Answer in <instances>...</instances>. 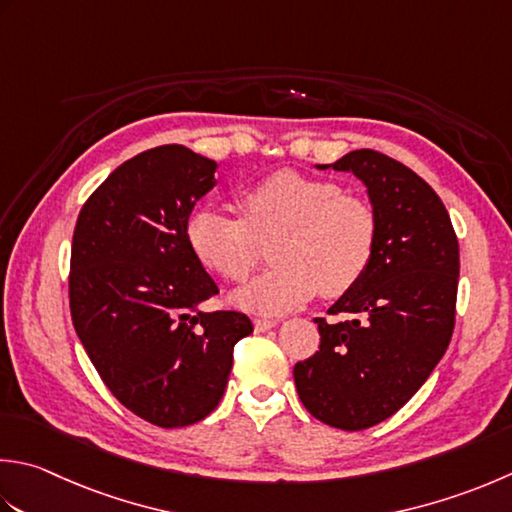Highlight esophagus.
Wrapping results in <instances>:
<instances>
[{
  "mask_svg": "<svg viewBox=\"0 0 512 512\" xmlns=\"http://www.w3.org/2000/svg\"><path fill=\"white\" fill-rule=\"evenodd\" d=\"M275 326H277L275 319H255V330H257V333H264V330H270V328H275Z\"/></svg>",
  "mask_w": 512,
  "mask_h": 512,
  "instance_id": "1",
  "label": "esophagus"
}]
</instances>
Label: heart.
<instances>
[{"label": "heart", "instance_id": "b5f03b06", "mask_svg": "<svg viewBox=\"0 0 512 512\" xmlns=\"http://www.w3.org/2000/svg\"><path fill=\"white\" fill-rule=\"evenodd\" d=\"M237 208L242 219L197 208L186 222V242L199 264L233 284L253 273L268 244L273 266L235 295V304L253 313H286L317 288L322 297H342L362 282L375 257L373 204L333 179L275 170L246 186Z\"/></svg>", "mask_w": 512, "mask_h": 512}]
</instances>
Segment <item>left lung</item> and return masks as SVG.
<instances>
[{
    "label": "left lung",
    "mask_w": 512,
    "mask_h": 512,
    "mask_svg": "<svg viewBox=\"0 0 512 512\" xmlns=\"http://www.w3.org/2000/svg\"><path fill=\"white\" fill-rule=\"evenodd\" d=\"M333 170L366 184L377 248L362 282L328 310L348 319L315 317L322 342L293 377L319 422L364 430L395 415L444 357L455 328L459 244L442 199L397 159L362 148Z\"/></svg>",
    "instance_id": "1"
}]
</instances>
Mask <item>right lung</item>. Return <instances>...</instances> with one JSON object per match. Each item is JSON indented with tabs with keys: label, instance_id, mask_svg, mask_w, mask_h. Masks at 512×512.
<instances>
[{
	"label": "right lung",
	"instance_id": "right-lung-1",
	"mask_svg": "<svg viewBox=\"0 0 512 512\" xmlns=\"http://www.w3.org/2000/svg\"><path fill=\"white\" fill-rule=\"evenodd\" d=\"M213 159L179 144L144 150L79 210L70 248V317L106 388L137 417L190 426L224 395L233 348L253 333L237 310L202 313L219 293L186 242Z\"/></svg>",
	"mask_w": 512,
	"mask_h": 512
}]
</instances>
